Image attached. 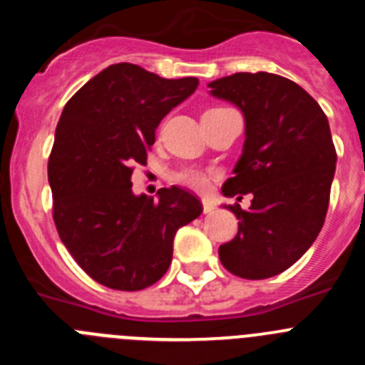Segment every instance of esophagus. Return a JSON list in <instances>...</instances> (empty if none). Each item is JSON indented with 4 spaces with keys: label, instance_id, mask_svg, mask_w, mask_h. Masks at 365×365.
<instances>
[{
    "label": "esophagus",
    "instance_id": "obj_1",
    "mask_svg": "<svg viewBox=\"0 0 365 365\" xmlns=\"http://www.w3.org/2000/svg\"><path fill=\"white\" fill-rule=\"evenodd\" d=\"M214 210H215L214 202H212L210 199H205V201H202V212H205V214H212Z\"/></svg>",
    "mask_w": 365,
    "mask_h": 365
}]
</instances>
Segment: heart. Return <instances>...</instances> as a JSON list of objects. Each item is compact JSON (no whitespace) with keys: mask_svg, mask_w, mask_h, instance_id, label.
<instances>
[{"mask_svg":"<svg viewBox=\"0 0 365 365\" xmlns=\"http://www.w3.org/2000/svg\"><path fill=\"white\" fill-rule=\"evenodd\" d=\"M173 179L179 182V185H185L188 188L193 190H205L208 186V180H210V175L202 170H197V168H186V170H180L179 173H175Z\"/></svg>","mask_w":365,"mask_h":365,"instance_id":"b5f03b06","label":"heart"}]
</instances>
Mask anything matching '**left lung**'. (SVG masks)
<instances>
[{"label": "left lung", "mask_w": 365, "mask_h": 365, "mask_svg": "<svg viewBox=\"0 0 365 365\" xmlns=\"http://www.w3.org/2000/svg\"><path fill=\"white\" fill-rule=\"evenodd\" d=\"M210 95L243 113V153L222 195L252 193L234 240L219 247L222 267L245 279L283 272L320 234L336 170L325 113L303 87L270 73H235L208 83Z\"/></svg>", "instance_id": "obj_1"}]
</instances>
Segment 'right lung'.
<instances>
[{"mask_svg": "<svg viewBox=\"0 0 365 365\" xmlns=\"http://www.w3.org/2000/svg\"><path fill=\"white\" fill-rule=\"evenodd\" d=\"M197 86L193 76L166 80L115 63L80 87L58 120L49 157L54 225L74 261L109 289L159 282L177 230L201 215V201L179 186L160 188L159 201L131 190L160 120Z\"/></svg>", "mask_w": 365, "mask_h": 365, "instance_id": "add662e5", "label": "right lung"}]
</instances>
